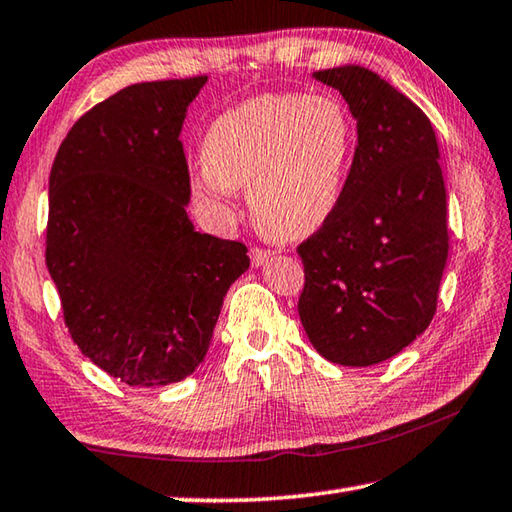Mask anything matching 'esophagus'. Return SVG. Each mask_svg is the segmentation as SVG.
I'll return each instance as SVG.
<instances>
[{
  "label": "esophagus",
  "instance_id": "34e87169",
  "mask_svg": "<svg viewBox=\"0 0 512 512\" xmlns=\"http://www.w3.org/2000/svg\"><path fill=\"white\" fill-rule=\"evenodd\" d=\"M271 255L273 253L268 248H250V262H253V266H262Z\"/></svg>",
  "mask_w": 512,
  "mask_h": 512
}]
</instances>
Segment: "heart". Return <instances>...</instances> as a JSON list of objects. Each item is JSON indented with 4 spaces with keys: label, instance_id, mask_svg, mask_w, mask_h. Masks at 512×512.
Masks as SVG:
<instances>
[{
    "label": "heart",
    "instance_id": "obj_1",
    "mask_svg": "<svg viewBox=\"0 0 512 512\" xmlns=\"http://www.w3.org/2000/svg\"><path fill=\"white\" fill-rule=\"evenodd\" d=\"M354 149L350 112L329 94H262L225 110L207 128L196 201L219 219L235 189L268 237L302 239L341 201Z\"/></svg>",
    "mask_w": 512,
    "mask_h": 512
}]
</instances>
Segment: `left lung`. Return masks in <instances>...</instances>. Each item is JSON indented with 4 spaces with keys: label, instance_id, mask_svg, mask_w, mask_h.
I'll use <instances>...</instances> for the list:
<instances>
[{
    "label": "left lung",
    "instance_id": "obj_1",
    "mask_svg": "<svg viewBox=\"0 0 512 512\" xmlns=\"http://www.w3.org/2000/svg\"><path fill=\"white\" fill-rule=\"evenodd\" d=\"M357 119V149L332 216L298 246L302 327L318 354L375 366L429 327L447 264V194L429 117L359 65L314 72Z\"/></svg>",
    "mask_w": 512,
    "mask_h": 512
}]
</instances>
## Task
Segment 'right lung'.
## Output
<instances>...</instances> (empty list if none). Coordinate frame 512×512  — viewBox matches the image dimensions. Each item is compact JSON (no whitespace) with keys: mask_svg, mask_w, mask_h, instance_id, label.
I'll list each match as a JSON object with an SVG mask.
<instances>
[{"mask_svg":"<svg viewBox=\"0 0 512 512\" xmlns=\"http://www.w3.org/2000/svg\"><path fill=\"white\" fill-rule=\"evenodd\" d=\"M207 76L135 83L76 121L49 173L47 268L72 341L128 386H167L205 359L241 241L187 216L178 140Z\"/></svg>","mask_w":512,"mask_h":512,"instance_id":"right-lung-1","label":"right lung"}]
</instances>
